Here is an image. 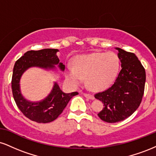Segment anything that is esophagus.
<instances>
[{
    "instance_id": "obj_1",
    "label": "esophagus",
    "mask_w": 156,
    "mask_h": 156,
    "mask_svg": "<svg viewBox=\"0 0 156 156\" xmlns=\"http://www.w3.org/2000/svg\"><path fill=\"white\" fill-rule=\"evenodd\" d=\"M83 95L84 97H86V98H89V99L91 100H94V96L92 95V94H89V93H83Z\"/></svg>"
}]
</instances>
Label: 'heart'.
I'll list each match as a JSON object with an SVG mask.
<instances>
[{
  "label": "heart",
  "instance_id": "obj_1",
  "mask_svg": "<svg viewBox=\"0 0 156 156\" xmlns=\"http://www.w3.org/2000/svg\"><path fill=\"white\" fill-rule=\"evenodd\" d=\"M119 58L116 53H93L80 55L74 61V67L67 66L66 78L74 86L86 82L92 90H102L108 87L117 76Z\"/></svg>",
  "mask_w": 156,
  "mask_h": 156
}]
</instances>
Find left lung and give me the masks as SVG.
Listing matches in <instances>:
<instances>
[{"label":"left lung","mask_w":156,"mask_h":156,"mask_svg":"<svg viewBox=\"0 0 156 156\" xmlns=\"http://www.w3.org/2000/svg\"><path fill=\"white\" fill-rule=\"evenodd\" d=\"M118 50L122 69L109 88L96 93L94 98L103 103L98 114L103 121L115 123L129 117L139 108L144 92L145 69L133 53Z\"/></svg>","instance_id":"1"}]
</instances>
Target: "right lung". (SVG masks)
<instances>
[{
  "label": "right lung",
  "instance_id": "obj_1",
  "mask_svg": "<svg viewBox=\"0 0 156 156\" xmlns=\"http://www.w3.org/2000/svg\"><path fill=\"white\" fill-rule=\"evenodd\" d=\"M58 49H42L28 51L15 62L12 78V89L14 99L20 112L27 118L39 123H48L55 120L67 106L68 102L78 93H64L55 83L51 94L45 99L38 103L26 101L20 90V79L28 68L39 67L44 69H53L58 64L62 71L65 66L60 63L56 55Z\"/></svg>",
  "mask_w": 156,
  "mask_h": 156
}]
</instances>
